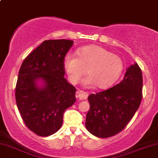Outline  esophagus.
Wrapping results in <instances>:
<instances>
[{
    "instance_id": "34e87169",
    "label": "esophagus",
    "mask_w": 158,
    "mask_h": 158,
    "mask_svg": "<svg viewBox=\"0 0 158 158\" xmlns=\"http://www.w3.org/2000/svg\"><path fill=\"white\" fill-rule=\"evenodd\" d=\"M88 96H89L88 93L85 92V91H77V94H76V98H77L78 100H86Z\"/></svg>"
}]
</instances>
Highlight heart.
I'll return each instance as SVG.
<instances>
[{
	"label": "heart",
	"mask_w": 158,
	"mask_h": 158,
	"mask_svg": "<svg viewBox=\"0 0 158 158\" xmlns=\"http://www.w3.org/2000/svg\"><path fill=\"white\" fill-rule=\"evenodd\" d=\"M64 67L68 79L77 84L85 73L88 75L83 81L85 86L96 85L100 89L110 87L119 78L124 63L119 56L98 45L85 46L76 51V56L64 58Z\"/></svg>",
	"instance_id": "b5f03b06"
}]
</instances>
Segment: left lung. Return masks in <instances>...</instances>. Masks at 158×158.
Masks as SVG:
<instances>
[{
    "instance_id": "8db88e82",
    "label": "left lung",
    "mask_w": 158,
    "mask_h": 158,
    "mask_svg": "<svg viewBox=\"0 0 158 158\" xmlns=\"http://www.w3.org/2000/svg\"><path fill=\"white\" fill-rule=\"evenodd\" d=\"M143 77L137 63L127 69L124 79L108 90L89 96L90 109L85 128L97 137H111L122 131L139 108Z\"/></svg>"
}]
</instances>
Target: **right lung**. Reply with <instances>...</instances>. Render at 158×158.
Returning <instances> with one entry per match:
<instances>
[{"instance_id":"obj_1","label":"right lung","mask_w":158,"mask_h":158,"mask_svg":"<svg viewBox=\"0 0 158 158\" xmlns=\"http://www.w3.org/2000/svg\"><path fill=\"white\" fill-rule=\"evenodd\" d=\"M73 41L45 40L19 69L15 89L17 108L29 130L49 136L61 128L66 109L75 103L76 89L64 77V60Z\"/></svg>"}]
</instances>
